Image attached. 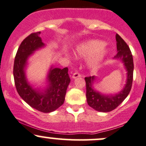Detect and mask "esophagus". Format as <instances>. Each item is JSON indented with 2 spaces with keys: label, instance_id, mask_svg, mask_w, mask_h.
Listing matches in <instances>:
<instances>
[{
  "label": "esophagus",
  "instance_id": "esophagus-1",
  "mask_svg": "<svg viewBox=\"0 0 146 146\" xmlns=\"http://www.w3.org/2000/svg\"><path fill=\"white\" fill-rule=\"evenodd\" d=\"M81 75L79 73H78V72H75V73L73 74V76H72V78H73V79H76V78H79V77Z\"/></svg>",
  "mask_w": 146,
  "mask_h": 146
}]
</instances>
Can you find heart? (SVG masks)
<instances>
[{
	"mask_svg": "<svg viewBox=\"0 0 146 146\" xmlns=\"http://www.w3.org/2000/svg\"><path fill=\"white\" fill-rule=\"evenodd\" d=\"M105 43L99 40L88 41L77 48V55L78 57H87L92 54L87 61V66L91 69H96L107 54V50L103 47Z\"/></svg>",
	"mask_w": 146,
	"mask_h": 146,
	"instance_id": "heart-1",
	"label": "heart"
}]
</instances>
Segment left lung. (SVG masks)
I'll return each instance as SVG.
<instances>
[{
	"label": "left lung",
	"mask_w": 146,
	"mask_h": 146,
	"mask_svg": "<svg viewBox=\"0 0 146 146\" xmlns=\"http://www.w3.org/2000/svg\"><path fill=\"white\" fill-rule=\"evenodd\" d=\"M117 54L114 59H119L122 61L125 68L127 70L126 84L123 90L116 94H102L94 89V82L96 80L95 76L86 77V101L88 105L98 111L109 112L116 109L127 98L132 88L133 81L134 63L132 52L129 46L118 34L116 35Z\"/></svg>",
	"instance_id": "1"
}]
</instances>
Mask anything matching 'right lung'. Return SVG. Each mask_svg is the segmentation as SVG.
<instances>
[{
	"label": "right lung",
	"mask_w": 146,
	"mask_h": 146,
	"mask_svg": "<svg viewBox=\"0 0 146 146\" xmlns=\"http://www.w3.org/2000/svg\"><path fill=\"white\" fill-rule=\"evenodd\" d=\"M40 34L41 32L32 33L19 46L14 64V83L19 96L30 107L44 113H50L63 105L70 80L67 67L61 69L51 66L47 76L48 84L44 89H35L29 84L25 76L29 57L45 46Z\"/></svg>",
	"instance_id": "obj_1"
}]
</instances>
